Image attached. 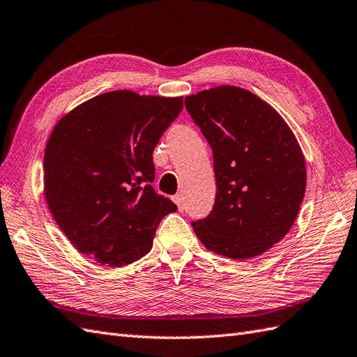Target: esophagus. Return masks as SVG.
<instances>
[{"label":"esophagus","instance_id":"34e87169","mask_svg":"<svg viewBox=\"0 0 357 357\" xmlns=\"http://www.w3.org/2000/svg\"><path fill=\"white\" fill-rule=\"evenodd\" d=\"M172 201L176 202V206H177V208L181 211L183 208H185V202H183V197L180 195V194H177V195H174L172 197Z\"/></svg>","mask_w":357,"mask_h":357}]
</instances>
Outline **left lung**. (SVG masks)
Here are the masks:
<instances>
[{"mask_svg": "<svg viewBox=\"0 0 357 357\" xmlns=\"http://www.w3.org/2000/svg\"><path fill=\"white\" fill-rule=\"evenodd\" d=\"M213 150L216 198L192 222L208 250L233 259L261 255L293 227L306 189V167L293 130L271 105L234 85L185 99Z\"/></svg>", "mask_w": 357, "mask_h": 357, "instance_id": "8db88e82", "label": "left lung"}]
</instances>
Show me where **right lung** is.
Listing matches in <instances>:
<instances>
[{
  "label": "right lung",
  "instance_id": "right-lung-1",
  "mask_svg": "<svg viewBox=\"0 0 357 357\" xmlns=\"http://www.w3.org/2000/svg\"><path fill=\"white\" fill-rule=\"evenodd\" d=\"M183 109V98L117 90L96 96L55 124L43 158L45 198L70 243L109 267L137 261L163 216L153 150Z\"/></svg>",
  "mask_w": 357,
  "mask_h": 357
}]
</instances>
